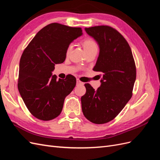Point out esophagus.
Returning <instances> with one entry per match:
<instances>
[{
	"mask_svg": "<svg viewBox=\"0 0 160 160\" xmlns=\"http://www.w3.org/2000/svg\"><path fill=\"white\" fill-rule=\"evenodd\" d=\"M83 85V82H81L79 79H77V85Z\"/></svg>",
	"mask_w": 160,
	"mask_h": 160,
	"instance_id": "1",
	"label": "esophagus"
}]
</instances>
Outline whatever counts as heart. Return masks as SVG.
I'll return each instance as SVG.
<instances>
[{
    "label": "heart",
    "instance_id": "b5f03b06",
    "mask_svg": "<svg viewBox=\"0 0 160 160\" xmlns=\"http://www.w3.org/2000/svg\"><path fill=\"white\" fill-rule=\"evenodd\" d=\"M82 45H83L84 50L86 53L92 51V50H93V49H98V44L96 43V42L90 38H85V39H84L83 41V42H82ZM71 46H69L68 47H67V55L69 54V52L71 50Z\"/></svg>",
    "mask_w": 160,
    "mask_h": 160
}]
</instances>
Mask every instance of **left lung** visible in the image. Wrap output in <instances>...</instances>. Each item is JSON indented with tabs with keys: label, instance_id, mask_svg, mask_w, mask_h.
I'll list each match as a JSON object with an SVG mask.
<instances>
[{
	"label": "left lung",
	"instance_id": "left-lung-1",
	"mask_svg": "<svg viewBox=\"0 0 160 160\" xmlns=\"http://www.w3.org/2000/svg\"><path fill=\"white\" fill-rule=\"evenodd\" d=\"M85 30L99 45L93 71L103 72V77L96 91L89 83L85 84L81 108L91 122L103 124L113 120L132 98L136 68L128 42L117 30L106 25Z\"/></svg>",
	"mask_w": 160,
	"mask_h": 160
}]
</instances>
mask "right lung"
I'll list each match as a JSON object with an SVG mask.
<instances>
[{
	"label": "right lung",
	"mask_w": 160,
	"mask_h": 160,
	"mask_svg": "<svg viewBox=\"0 0 160 160\" xmlns=\"http://www.w3.org/2000/svg\"><path fill=\"white\" fill-rule=\"evenodd\" d=\"M83 35L80 27L51 23L38 31L24 50L19 63L18 89L30 113L49 121L61 113L64 101L74 89L76 79L67 75L57 79L52 72L63 62L67 49Z\"/></svg>",
	"instance_id": "1"
}]
</instances>
